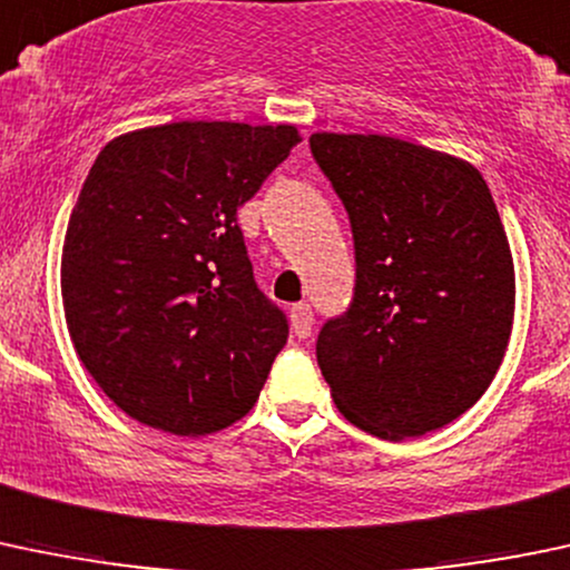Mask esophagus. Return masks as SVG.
Listing matches in <instances>:
<instances>
[{
  "label": "esophagus",
  "instance_id": "esophagus-1",
  "mask_svg": "<svg viewBox=\"0 0 570 570\" xmlns=\"http://www.w3.org/2000/svg\"><path fill=\"white\" fill-rule=\"evenodd\" d=\"M291 328L298 340L309 337V332H313V309L307 304H296L291 309Z\"/></svg>",
  "mask_w": 570,
  "mask_h": 570
}]
</instances>
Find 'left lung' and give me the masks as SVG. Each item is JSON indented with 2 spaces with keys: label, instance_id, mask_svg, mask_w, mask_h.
Returning <instances> with one entry per match:
<instances>
[{
  "label": "left lung",
  "instance_id": "left-lung-1",
  "mask_svg": "<svg viewBox=\"0 0 570 570\" xmlns=\"http://www.w3.org/2000/svg\"><path fill=\"white\" fill-rule=\"evenodd\" d=\"M315 161L348 210L356 291L318 334L340 414L401 442L448 425L502 365L515 272L494 197L459 156L384 137L315 131Z\"/></svg>",
  "mask_w": 570,
  "mask_h": 570
}]
</instances>
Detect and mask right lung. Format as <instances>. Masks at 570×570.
<instances>
[{
  "instance_id": "add662e5",
  "label": "right lung",
  "mask_w": 570,
  "mask_h": 570,
  "mask_svg": "<svg viewBox=\"0 0 570 570\" xmlns=\"http://www.w3.org/2000/svg\"><path fill=\"white\" fill-rule=\"evenodd\" d=\"M298 142L291 122L180 120L98 154L68 219L62 307L81 365L131 420L199 439L257 403L287 324L236 210Z\"/></svg>"
}]
</instances>
